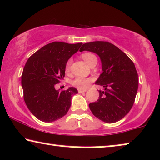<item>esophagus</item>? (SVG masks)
I'll use <instances>...</instances> for the list:
<instances>
[{
  "label": "esophagus",
  "instance_id": "1",
  "mask_svg": "<svg viewBox=\"0 0 160 160\" xmlns=\"http://www.w3.org/2000/svg\"><path fill=\"white\" fill-rule=\"evenodd\" d=\"M87 91V89H78V93H83V92H85Z\"/></svg>",
  "mask_w": 160,
  "mask_h": 160
}]
</instances>
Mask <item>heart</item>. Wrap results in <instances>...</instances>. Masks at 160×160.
<instances>
[{
    "label": "heart",
    "mask_w": 160,
    "mask_h": 160,
    "mask_svg": "<svg viewBox=\"0 0 160 160\" xmlns=\"http://www.w3.org/2000/svg\"><path fill=\"white\" fill-rule=\"evenodd\" d=\"M82 58L84 59V60L88 64L89 66L92 64V63L98 62L97 58L95 55H94L93 54L91 53H84L82 55ZM71 65V60H70L68 61L66 64V71H69L70 66ZM92 81L91 78H82V77H77L73 80V84L74 86L78 87L79 89H86L87 87L89 86V84H90V82Z\"/></svg>",
    "instance_id": "b5f03b06"
}]
</instances>
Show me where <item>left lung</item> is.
Returning <instances> with one entry per match:
<instances>
[{"label": "left lung", "instance_id": "obj_1", "mask_svg": "<svg viewBox=\"0 0 160 160\" xmlns=\"http://www.w3.org/2000/svg\"><path fill=\"white\" fill-rule=\"evenodd\" d=\"M79 51L94 52L101 61L102 72L95 84L104 90L98 91V100L89 104L92 113L106 123L119 121L132 108L138 88L134 63L122 50L106 41L84 43Z\"/></svg>", "mask_w": 160, "mask_h": 160}]
</instances>
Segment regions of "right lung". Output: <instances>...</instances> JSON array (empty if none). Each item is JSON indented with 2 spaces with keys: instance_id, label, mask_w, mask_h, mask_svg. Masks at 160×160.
<instances>
[{
  "instance_id": "1",
  "label": "right lung",
  "mask_w": 160,
  "mask_h": 160,
  "mask_svg": "<svg viewBox=\"0 0 160 160\" xmlns=\"http://www.w3.org/2000/svg\"><path fill=\"white\" fill-rule=\"evenodd\" d=\"M82 45L54 41L41 48L28 60L22 75L24 100L38 119L52 122L68 111L72 95L78 90L71 87L60 92L54 85L64 77L68 60Z\"/></svg>"
}]
</instances>
